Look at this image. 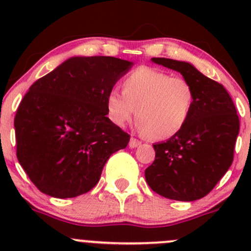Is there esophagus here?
I'll return each mask as SVG.
<instances>
[{"instance_id":"34e87169","label":"esophagus","mask_w":251,"mask_h":251,"mask_svg":"<svg viewBox=\"0 0 251 251\" xmlns=\"http://www.w3.org/2000/svg\"><path fill=\"white\" fill-rule=\"evenodd\" d=\"M138 146H141V141L136 140V138L132 137L130 142H128V147H130V148H137Z\"/></svg>"}]
</instances>
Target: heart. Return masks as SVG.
<instances>
[{"label": "heart", "mask_w": 251, "mask_h": 251, "mask_svg": "<svg viewBox=\"0 0 251 251\" xmlns=\"http://www.w3.org/2000/svg\"><path fill=\"white\" fill-rule=\"evenodd\" d=\"M194 107V91L183 77L141 67L123 81V93L111 90L105 98L108 116L125 126L136 115L138 127L151 140H168L179 132Z\"/></svg>", "instance_id": "1"}]
</instances>
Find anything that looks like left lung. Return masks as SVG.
I'll return each mask as SVG.
<instances>
[{
	"label": "left lung",
	"mask_w": 251,
	"mask_h": 251,
	"mask_svg": "<svg viewBox=\"0 0 251 251\" xmlns=\"http://www.w3.org/2000/svg\"><path fill=\"white\" fill-rule=\"evenodd\" d=\"M151 62L176 70L191 83L194 107L177 135L153 144L155 160L144 171L146 181L165 198L197 201L211 192L232 165L239 118L226 88L193 64L169 58Z\"/></svg>",
	"instance_id": "1"
}]
</instances>
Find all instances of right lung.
<instances>
[{
    "mask_svg": "<svg viewBox=\"0 0 251 251\" xmlns=\"http://www.w3.org/2000/svg\"><path fill=\"white\" fill-rule=\"evenodd\" d=\"M133 63L72 57L31 85L14 118L17 158L47 196L74 198L98 183L110 155L130 136L116 126L105 98Z\"/></svg>",
    "mask_w": 251,
    "mask_h": 251,
    "instance_id": "obj_1",
    "label": "right lung"
}]
</instances>
